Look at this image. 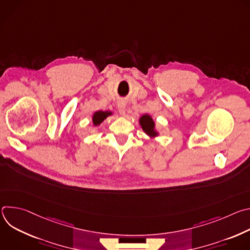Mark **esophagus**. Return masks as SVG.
<instances>
[{
	"mask_svg": "<svg viewBox=\"0 0 250 250\" xmlns=\"http://www.w3.org/2000/svg\"><path fill=\"white\" fill-rule=\"evenodd\" d=\"M125 106H126V104L125 101H120L118 103V110L122 116L125 115Z\"/></svg>",
	"mask_w": 250,
	"mask_h": 250,
	"instance_id": "34e87169",
	"label": "esophagus"
}]
</instances>
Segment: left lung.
Wrapping results in <instances>:
<instances>
[{
	"mask_svg": "<svg viewBox=\"0 0 250 250\" xmlns=\"http://www.w3.org/2000/svg\"><path fill=\"white\" fill-rule=\"evenodd\" d=\"M138 121L142 130H144L148 136H150L151 138H155L156 136L159 135V132L156 129L155 122L150 115L148 114L142 115Z\"/></svg>",
	"mask_w": 250,
	"mask_h": 250,
	"instance_id": "8db88e82",
	"label": "left lung"
}]
</instances>
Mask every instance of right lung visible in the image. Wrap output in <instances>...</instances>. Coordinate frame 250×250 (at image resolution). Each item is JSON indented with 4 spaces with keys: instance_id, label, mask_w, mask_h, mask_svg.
I'll list each match as a JSON object with an SVG mask.
<instances>
[{
    "instance_id": "1",
    "label": "right lung",
    "mask_w": 250,
    "mask_h": 250,
    "mask_svg": "<svg viewBox=\"0 0 250 250\" xmlns=\"http://www.w3.org/2000/svg\"><path fill=\"white\" fill-rule=\"evenodd\" d=\"M113 113L110 112V111H98V112H95L92 116V123H93V125L94 126H98L100 125L106 118H108L109 116H112Z\"/></svg>"
}]
</instances>
